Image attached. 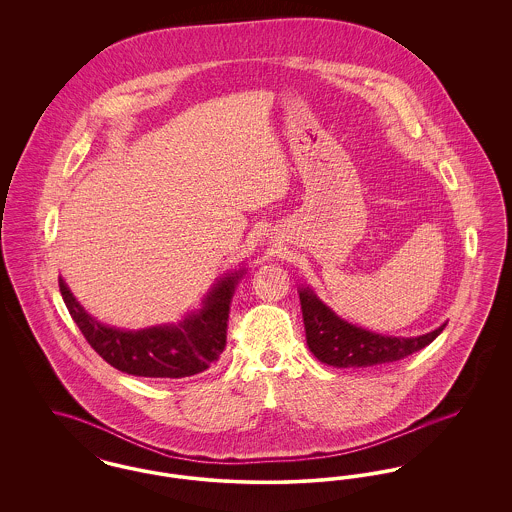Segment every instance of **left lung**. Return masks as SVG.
Segmentation results:
<instances>
[{
	"label": "left lung",
	"instance_id": "8db88e82",
	"mask_svg": "<svg viewBox=\"0 0 512 512\" xmlns=\"http://www.w3.org/2000/svg\"><path fill=\"white\" fill-rule=\"evenodd\" d=\"M299 299L309 349L318 361L338 368H365L401 361L430 345L445 328L443 324L418 338H388L347 324L311 290H301Z\"/></svg>",
	"mask_w": 512,
	"mask_h": 512
}]
</instances>
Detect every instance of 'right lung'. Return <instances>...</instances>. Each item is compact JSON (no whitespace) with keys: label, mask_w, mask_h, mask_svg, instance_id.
Wrapping results in <instances>:
<instances>
[{"label":"right lung","mask_w":512,"mask_h":512,"mask_svg":"<svg viewBox=\"0 0 512 512\" xmlns=\"http://www.w3.org/2000/svg\"><path fill=\"white\" fill-rule=\"evenodd\" d=\"M242 272L228 274L209 292L199 313L176 326L124 332L99 324L73 297L63 278L59 292L82 336L99 357L117 370L146 378H186L207 370L226 347L228 311Z\"/></svg>","instance_id":"add662e5"}]
</instances>
